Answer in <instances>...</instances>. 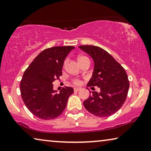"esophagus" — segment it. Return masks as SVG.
Here are the masks:
<instances>
[{
    "label": "esophagus",
    "mask_w": 151,
    "mask_h": 151,
    "mask_svg": "<svg viewBox=\"0 0 151 151\" xmlns=\"http://www.w3.org/2000/svg\"><path fill=\"white\" fill-rule=\"evenodd\" d=\"M81 88H74V91H76V92H78V91H80L81 90Z\"/></svg>",
    "instance_id": "obj_1"
}]
</instances>
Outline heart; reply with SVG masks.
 Returning a JSON list of instances; mask_svg holds the SVG:
<instances>
[{"label":"heart","mask_w":151,"mask_h":151,"mask_svg":"<svg viewBox=\"0 0 151 151\" xmlns=\"http://www.w3.org/2000/svg\"><path fill=\"white\" fill-rule=\"evenodd\" d=\"M85 59H88V58L86 57V56H80L78 58V62H80V61H82L83 60H85ZM74 83H75L76 84H80L81 82H80V81L79 80H74Z\"/></svg>","instance_id":"1"}]
</instances>
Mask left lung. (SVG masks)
Instances as JSON below:
<instances>
[{
  "label": "left lung",
  "instance_id": "left-lung-1",
  "mask_svg": "<svg viewBox=\"0 0 151 151\" xmlns=\"http://www.w3.org/2000/svg\"><path fill=\"white\" fill-rule=\"evenodd\" d=\"M80 48L93 58L94 69L87 86H97L84 101L86 110L99 117H107L121 108L127 96L129 82L124 68L106 50L95 45H80Z\"/></svg>",
  "mask_w": 151,
  "mask_h": 151
}]
</instances>
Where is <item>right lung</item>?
<instances>
[{
  "label": "right lung",
  "instance_id": "1",
  "mask_svg": "<svg viewBox=\"0 0 151 151\" xmlns=\"http://www.w3.org/2000/svg\"><path fill=\"white\" fill-rule=\"evenodd\" d=\"M73 46H56L45 49L30 63L20 82L24 103L35 116L52 120L60 116L66 108L72 87H65L59 93L54 91L53 82L62 76L65 58Z\"/></svg>",
  "mask_w": 151,
  "mask_h": 151
}]
</instances>
